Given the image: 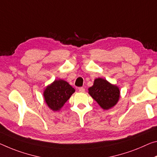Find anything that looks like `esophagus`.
Here are the masks:
<instances>
[{
  "instance_id": "obj_1",
  "label": "esophagus",
  "mask_w": 157,
  "mask_h": 157,
  "mask_svg": "<svg viewBox=\"0 0 157 157\" xmlns=\"http://www.w3.org/2000/svg\"><path fill=\"white\" fill-rule=\"evenodd\" d=\"M78 90L79 92H84L85 91V89H84V87H79Z\"/></svg>"
}]
</instances>
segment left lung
Listing matches in <instances>:
<instances>
[{
    "label": "left lung",
    "instance_id": "1",
    "mask_svg": "<svg viewBox=\"0 0 157 157\" xmlns=\"http://www.w3.org/2000/svg\"><path fill=\"white\" fill-rule=\"evenodd\" d=\"M119 89L106 79L97 78L89 89V94L102 108L108 110L116 105L119 98Z\"/></svg>",
    "mask_w": 157,
    "mask_h": 157
}]
</instances>
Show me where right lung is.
Wrapping results in <instances>:
<instances>
[{
	"instance_id": "right-lung-1",
	"label": "right lung",
	"mask_w": 157,
	"mask_h": 157,
	"mask_svg": "<svg viewBox=\"0 0 157 157\" xmlns=\"http://www.w3.org/2000/svg\"><path fill=\"white\" fill-rule=\"evenodd\" d=\"M74 92V88L67 82L62 79L55 80L44 90V100L49 108L57 111L60 110Z\"/></svg>"
}]
</instances>
